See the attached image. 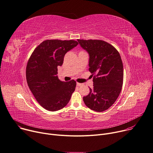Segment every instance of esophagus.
<instances>
[{
  "label": "esophagus",
  "instance_id": "esophagus-1",
  "mask_svg": "<svg viewBox=\"0 0 153 153\" xmlns=\"http://www.w3.org/2000/svg\"><path fill=\"white\" fill-rule=\"evenodd\" d=\"M81 85H82V84L79 83V82H76V86H81Z\"/></svg>",
  "mask_w": 153,
  "mask_h": 153
}]
</instances>
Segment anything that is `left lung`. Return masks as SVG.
Instances as JSON below:
<instances>
[{"instance_id":"8db88e82","label":"left lung","mask_w":153,"mask_h":153,"mask_svg":"<svg viewBox=\"0 0 153 153\" xmlns=\"http://www.w3.org/2000/svg\"><path fill=\"white\" fill-rule=\"evenodd\" d=\"M81 47L89 55V71L94 76V87L83 97L91 109L102 112L109 109L122 91L123 67L117 49L102 40L78 39Z\"/></svg>"}]
</instances>
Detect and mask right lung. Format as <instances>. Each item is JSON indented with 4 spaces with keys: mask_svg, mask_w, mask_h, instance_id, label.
<instances>
[{
    "mask_svg": "<svg viewBox=\"0 0 153 153\" xmlns=\"http://www.w3.org/2000/svg\"><path fill=\"white\" fill-rule=\"evenodd\" d=\"M78 44L74 40H46L29 58L26 67L28 86L39 104L48 111L62 109L75 90V81H61L57 74L65 53Z\"/></svg>",
    "mask_w": 153,
    "mask_h": 153,
    "instance_id": "obj_1",
    "label": "right lung"
}]
</instances>
